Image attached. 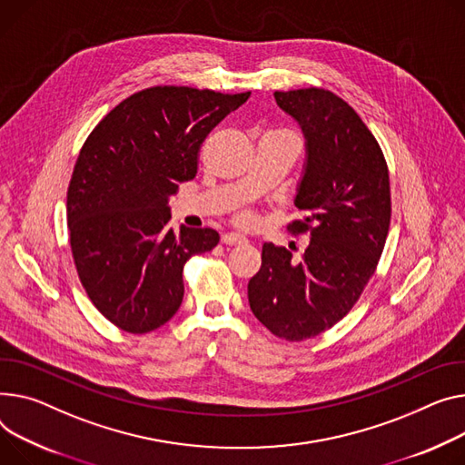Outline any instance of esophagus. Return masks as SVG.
I'll return each instance as SVG.
<instances>
[{"label": "esophagus", "instance_id": "esophagus-1", "mask_svg": "<svg viewBox=\"0 0 465 465\" xmlns=\"http://www.w3.org/2000/svg\"><path fill=\"white\" fill-rule=\"evenodd\" d=\"M223 242L224 244H244L246 237L241 233H224L223 235Z\"/></svg>", "mask_w": 465, "mask_h": 465}]
</instances>
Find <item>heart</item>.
I'll return each instance as SVG.
<instances>
[{
  "instance_id": "obj_1",
  "label": "heart",
  "mask_w": 465,
  "mask_h": 465,
  "mask_svg": "<svg viewBox=\"0 0 465 465\" xmlns=\"http://www.w3.org/2000/svg\"><path fill=\"white\" fill-rule=\"evenodd\" d=\"M242 221H249V219H246V216H244V219Z\"/></svg>"
}]
</instances>
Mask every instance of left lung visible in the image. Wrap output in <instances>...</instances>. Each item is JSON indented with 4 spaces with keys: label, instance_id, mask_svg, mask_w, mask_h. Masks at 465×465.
<instances>
[{
    "label": "left lung",
    "instance_id": "obj_1",
    "mask_svg": "<svg viewBox=\"0 0 465 465\" xmlns=\"http://www.w3.org/2000/svg\"><path fill=\"white\" fill-rule=\"evenodd\" d=\"M304 134L306 163L295 205L311 235L301 260L265 242L249 282L252 314L278 338L301 342L342 320L374 274L391 224L383 151L357 112L322 87L274 91Z\"/></svg>",
    "mask_w": 465,
    "mask_h": 465
}]
</instances>
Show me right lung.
I'll list each match as a JSON object with an SVG mask.
<instances>
[{
  "instance_id": "add662e5",
  "label": "right lung",
  "mask_w": 465,
  "mask_h": 465,
  "mask_svg": "<svg viewBox=\"0 0 465 465\" xmlns=\"http://www.w3.org/2000/svg\"><path fill=\"white\" fill-rule=\"evenodd\" d=\"M251 91L157 85L121 101L80 149L67 193L71 251L91 302L115 327L143 334L181 306L183 267L213 251L211 228H168L170 196L196 177L205 136Z\"/></svg>"
}]
</instances>
